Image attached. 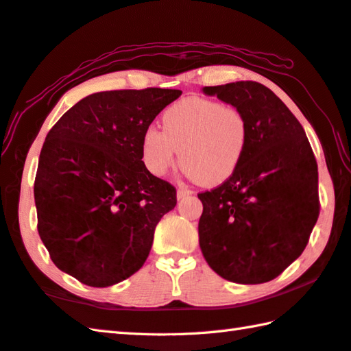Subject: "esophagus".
Returning <instances> with one entry per match:
<instances>
[{"label": "esophagus", "mask_w": 351, "mask_h": 351, "mask_svg": "<svg viewBox=\"0 0 351 351\" xmlns=\"http://www.w3.org/2000/svg\"><path fill=\"white\" fill-rule=\"evenodd\" d=\"M193 193H195L193 190H189V189L181 187V189H178L176 196H178V199H184V197H187V196H191Z\"/></svg>", "instance_id": "34e87169"}]
</instances>
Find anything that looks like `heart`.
Here are the masks:
<instances>
[{
  "label": "heart",
  "instance_id": "1",
  "mask_svg": "<svg viewBox=\"0 0 351 351\" xmlns=\"http://www.w3.org/2000/svg\"><path fill=\"white\" fill-rule=\"evenodd\" d=\"M162 130L149 128L141 138V158L155 176H164L181 155L185 173L199 184L216 185L239 167L248 146L250 126L237 106L185 97L161 117Z\"/></svg>",
  "mask_w": 351,
  "mask_h": 351
}]
</instances>
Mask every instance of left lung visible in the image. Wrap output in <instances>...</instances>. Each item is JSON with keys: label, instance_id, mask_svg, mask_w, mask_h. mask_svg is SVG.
<instances>
[{"label": "left lung", "instance_id": "left-lung-1", "mask_svg": "<svg viewBox=\"0 0 351 351\" xmlns=\"http://www.w3.org/2000/svg\"><path fill=\"white\" fill-rule=\"evenodd\" d=\"M248 120L246 152L228 180L199 193V245L210 267L240 285L278 277L295 262L319 216L318 166L303 126L258 82L204 86Z\"/></svg>", "mask_w": 351, "mask_h": 351}]
</instances>
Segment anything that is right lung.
<instances>
[{
	"label": "right lung",
	"mask_w": 351,
	"mask_h": 351,
	"mask_svg": "<svg viewBox=\"0 0 351 351\" xmlns=\"http://www.w3.org/2000/svg\"><path fill=\"white\" fill-rule=\"evenodd\" d=\"M180 89L88 95L48 132L34 180L38 231L53 263L80 283L108 287L146 262L176 189L141 161L144 130Z\"/></svg>",
	"instance_id": "obj_1"
}]
</instances>
